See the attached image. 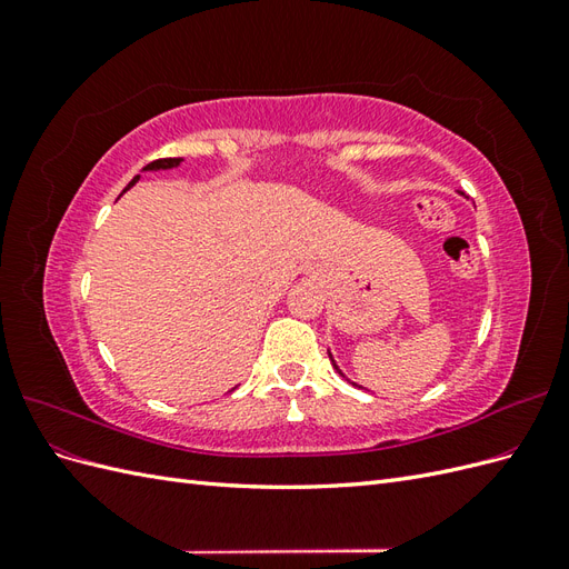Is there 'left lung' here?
<instances>
[{"label":"left lung","mask_w":569,"mask_h":569,"mask_svg":"<svg viewBox=\"0 0 569 569\" xmlns=\"http://www.w3.org/2000/svg\"><path fill=\"white\" fill-rule=\"evenodd\" d=\"M327 353H330V349H327ZM330 360H332V366H335V370H337V372H339V375H341V377H347V375H343V372H341V370H339V366H337V363H335V358H332V353H330Z\"/></svg>","instance_id":"left-lung-1"}]
</instances>
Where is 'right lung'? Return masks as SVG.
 <instances>
[{"instance_id": "add662e5", "label": "right lung", "mask_w": 569, "mask_h": 569, "mask_svg": "<svg viewBox=\"0 0 569 569\" xmlns=\"http://www.w3.org/2000/svg\"><path fill=\"white\" fill-rule=\"evenodd\" d=\"M180 163H182V159H159V161H151V163H147L142 170H170V168H178ZM137 180H140V176H134V178H132V182L123 189V192H128V189H130Z\"/></svg>"}]
</instances>
